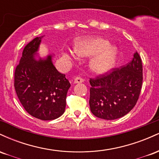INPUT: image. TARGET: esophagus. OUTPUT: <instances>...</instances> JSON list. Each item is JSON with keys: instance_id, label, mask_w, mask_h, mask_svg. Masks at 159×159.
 Listing matches in <instances>:
<instances>
[{"instance_id": "34e87169", "label": "esophagus", "mask_w": 159, "mask_h": 159, "mask_svg": "<svg viewBox=\"0 0 159 159\" xmlns=\"http://www.w3.org/2000/svg\"><path fill=\"white\" fill-rule=\"evenodd\" d=\"M84 81V80L80 77H75L74 79V83L75 84H78V83H82Z\"/></svg>"}]
</instances>
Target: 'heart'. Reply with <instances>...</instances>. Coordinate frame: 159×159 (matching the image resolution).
Segmentation results:
<instances>
[{
    "label": "heart",
    "instance_id": "obj_1",
    "mask_svg": "<svg viewBox=\"0 0 159 159\" xmlns=\"http://www.w3.org/2000/svg\"><path fill=\"white\" fill-rule=\"evenodd\" d=\"M102 38L82 40L75 45V52L78 56L88 57L98 54L90 62V68L96 74H104L114 66L117 57L116 48Z\"/></svg>",
    "mask_w": 159,
    "mask_h": 159
}]
</instances>
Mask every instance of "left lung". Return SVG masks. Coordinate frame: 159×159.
Returning a JSON list of instances; mask_svg holds the SVG:
<instances>
[{
    "mask_svg": "<svg viewBox=\"0 0 159 159\" xmlns=\"http://www.w3.org/2000/svg\"><path fill=\"white\" fill-rule=\"evenodd\" d=\"M142 82V61L136 52L132 61L125 66L90 78L89 104L91 112L107 120L125 116L135 106Z\"/></svg>",
    "mask_w": 159,
    "mask_h": 159,
    "instance_id": "obj_1",
    "label": "left lung"
}]
</instances>
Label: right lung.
Segmentation results:
<instances>
[{
    "label": "right lung",
    "instance_id": "1",
    "mask_svg": "<svg viewBox=\"0 0 159 159\" xmlns=\"http://www.w3.org/2000/svg\"><path fill=\"white\" fill-rule=\"evenodd\" d=\"M43 36L34 38L24 48L14 75V87L25 111L42 120H52L64 113L70 83L53 65L52 55L36 61Z\"/></svg>",
    "mask_w": 159,
    "mask_h": 159
}]
</instances>
